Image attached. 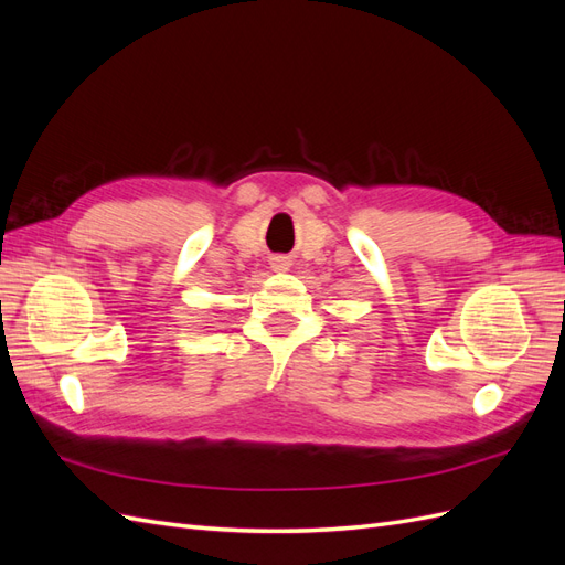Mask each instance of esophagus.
Segmentation results:
<instances>
[{"label":"esophagus","instance_id":"obj_1","mask_svg":"<svg viewBox=\"0 0 565 565\" xmlns=\"http://www.w3.org/2000/svg\"><path fill=\"white\" fill-rule=\"evenodd\" d=\"M273 268H276V270H285V268H287V262H285V259H273Z\"/></svg>","mask_w":565,"mask_h":565}]
</instances>
